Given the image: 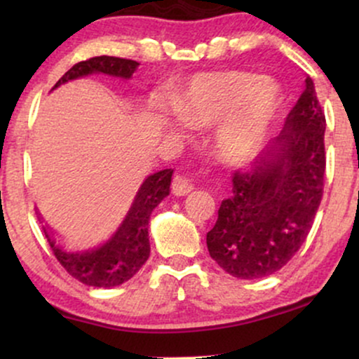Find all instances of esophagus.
<instances>
[{
  "label": "esophagus",
  "mask_w": 359,
  "mask_h": 359,
  "mask_svg": "<svg viewBox=\"0 0 359 359\" xmlns=\"http://www.w3.org/2000/svg\"><path fill=\"white\" fill-rule=\"evenodd\" d=\"M192 189H194L192 179H189V177L185 175H177L174 182H172V192H174L175 196H185V194L191 192Z\"/></svg>",
  "instance_id": "obj_1"
}]
</instances>
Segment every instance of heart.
<instances>
[{"mask_svg":"<svg viewBox=\"0 0 359 359\" xmlns=\"http://www.w3.org/2000/svg\"><path fill=\"white\" fill-rule=\"evenodd\" d=\"M278 104L277 84L253 74L221 71L201 74L172 101L175 118L187 128L223 121L214 148L228 162H245L258 151Z\"/></svg>","mask_w":359,"mask_h":359,"instance_id":"obj_1","label":"heart"}]
</instances>
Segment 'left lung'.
I'll use <instances>...</instances> for the list:
<instances>
[{
    "label": "left lung",
    "instance_id": "obj_1",
    "mask_svg": "<svg viewBox=\"0 0 359 359\" xmlns=\"http://www.w3.org/2000/svg\"><path fill=\"white\" fill-rule=\"evenodd\" d=\"M324 111L307 76L282 133L250 170L233 175L231 196L205 238L211 258L229 275L269 277L306 241L324 191Z\"/></svg>",
    "mask_w": 359,
    "mask_h": 359
}]
</instances>
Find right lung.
Wrapping results in <instances>:
<instances>
[{"mask_svg": "<svg viewBox=\"0 0 359 359\" xmlns=\"http://www.w3.org/2000/svg\"><path fill=\"white\" fill-rule=\"evenodd\" d=\"M138 65L137 60L119 59V57H93V59L72 65L52 89L64 82L89 76V74H108V76L130 79ZM172 174H174L172 168H165L147 177L123 224L111 236V240L100 248L77 251V253L67 251L57 245L53 234L43 228L50 250L65 271L86 285L100 288L121 285L133 277L150 257L148 221H150L151 211L170 194Z\"/></svg>", "mask_w": 359, "mask_h": 359, "instance_id": "right-lung-1", "label": "right lung"}]
</instances>
